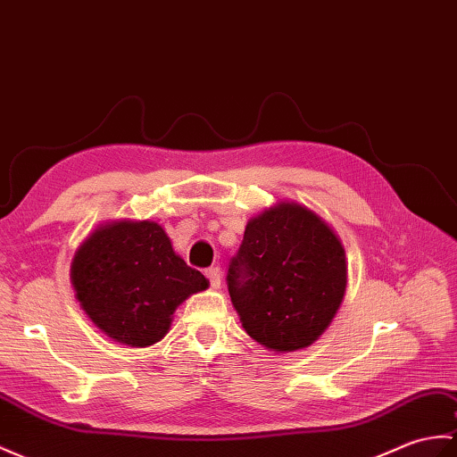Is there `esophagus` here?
Returning <instances> with one entry per match:
<instances>
[{
	"instance_id": "34e87169",
	"label": "esophagus",
	"mask_w": 457,
	"mask_h": 457,
	"mask_svg": "<svg viewBox=\"0 0 457 457\" xmlns=\"http://www.w3.org/2000/svg\"><path fill=\"white\" fill-rule=\"evenodd\" d=\"M206 278L210 280L212 288H220V284H221V270H220L218 267L206 269Z\"/></svg>"
}]
</instances>
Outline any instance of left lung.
I'll use <instances>...</instances> for the list:
<instances>
[{
  "label": "left lung",
  "mask_w": 457,
  "mask_h": 457,
  "mask_svg": "<svg viewBox=\"0 0 457 457\" xmlns=\"http://www.w3.org/2000/svg\"><path fill=\"white\" fill-rule=\"evenodd\" d=\"M226 280L247 335L292 353L317 341L341 305L345 249L312 210L282 203L249 221Z\"/></svg>",
  "instance_id": "8db88e82"
}]
</instances>
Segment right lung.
I'll return each instance as SVG.
<instances>
[{
    "mask_svg": "<svg viewBox=\"0 0 457 457\" xmlns=\"http://www.w3.org/2000/svg\"><path fill=\"white\" fill-rule=\"evenodd\" d=\"M71 282L91 321L129 346L157 343L177 305L208 288L204 274L175 254L163 228L147 220L95 231L73 257Z\"/></svg>",
    "mask_w": 457,
    "mask_h": 457,
    "instance_id": "add662e5",
    "label": "right lung"
}]
</instances>
